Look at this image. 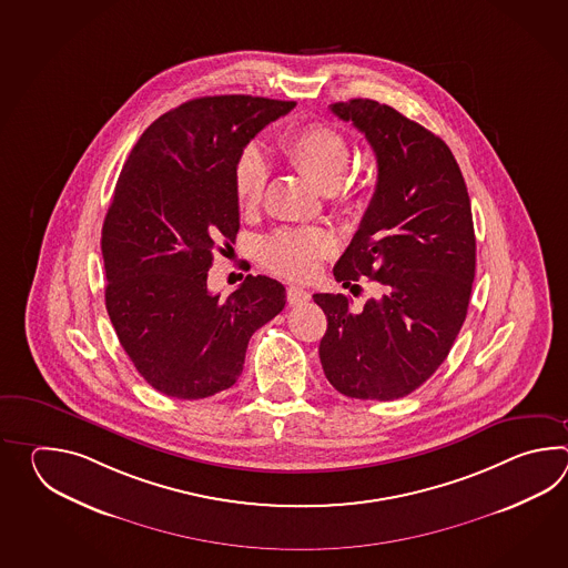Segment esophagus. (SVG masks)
Returning <instances> with one entry per match:
<instances>
[{
	"label": "esophagus",
	"mask_w": 568,
	"mask_h": 568,
	"mask_svg": "<svg viewBox=\"0 0 568 568\" xmlns=\"http://www.w3.org/2000/svg\"><path fill=\"white\" fill-rule=\"evenodd\" d=\"M286 298H288V304H292V306H298V304L311 301V294L304 288H298V286H288Z\"/></svg>",
	"instance_id": "34e87169"
}]
</instances>
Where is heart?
<instances>
[{"label": "heart", "instance_id": "1", "mask_svg": "<svg viewBox=\"0 0 568 568\" xmlns=\"http://www.w3.org/2000/svg\"><path fill=\"white\" fill-rule=\"evenodd\" d=\"M290 166L323 193H335L351 164V145L328 123H306L280 140ZM233 194L242 209H254L266 186V164L255 150H243L233 166ZM333 252L331 237L318 230H284L262 245L264 266L282 278L306 280Z\"/></svg>", "mask_w": 568, "mask_h": 568}]
</instances>
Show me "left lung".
Instances as JSON below:
<instances>
[{
	"instance_id": "left-lung-1",
	"label": "left lung",
	"mask_w": 568,
	"mask_h": 568,
	"mask_svg": "<svg viewBox=\"0 0 568 568\" xmlns=\"http://www.w3.org/2000/svg\"><path fill=\"white\" fill-rule=\"evenodd\" d=\"M374 148L377 184L335 264V280L372 278L379 298L351 313L343 294H314L326 314L321 363L347 398H404L435 374L465 323L475 278L471 201L448 145L372 99L333 103Z\"/></svg>"
}]
</instances>
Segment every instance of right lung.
I'll return each instance as SVG.
<instances>
[{
    "instance_id": "obj_1",
    "label": "right lung",
    "mask_w": 568,
    "mask_h": 568,
    "mask_svg": "<svg viewBox=\"0 0 568 568\" xmlns=\"http://www.w3.org/2000/svg\"><path fill=\"white\" fill-rule=\"evenodd\" d=\"M294 101L201 97L160 115L133 145L101 231L105 306L150 386L209 398L237 382L247 343L286 304L278 280L247 276L221 298L206 274L240 231L233 166Z\"/></svg>"
}]
</instances>
